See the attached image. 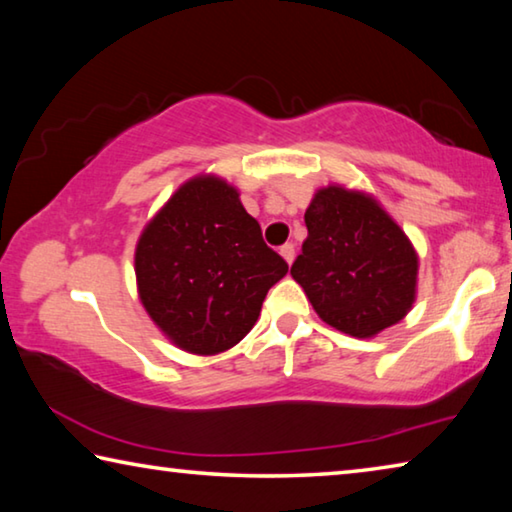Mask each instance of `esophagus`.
I'll return each mask as SVG.
<instances>
[{
    "label": "esophagus",
    "instance_id": "34e87169",
    "mask_svg": "<svg viewBox=\"0 0 512 512\" xmlns=\"http://www.w3.org/2000/svg\"><path fill=\"white\" fill-rule=\"evenodd\" d=\"M280 255L287 259V264H291L293 262V257H296V246L293 244H284L282 248H280Z\"/></svg>",
    "mask_w": 512,
    "mask_h": 512
}]
</instances>
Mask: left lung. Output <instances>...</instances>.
<instances>
[{
  "label": "left lung",
  "mask_w": 512,
  "mask_h": 512,
  "mask_svg": "<svg viewBox=\"0 0 512 512\" xmlns=\"http://www.w3.org/2000/svg\"><path fill=\"white\" fill-rule=\"evenodd\" d=\"M307 239L291 275L327 325L343 334H379L415 300L418 255L377 201L325 187L305 212Z\"/></svg>",
  "instance_id": "1"
}]
</instances>
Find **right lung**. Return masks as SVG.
Wrapping results in <instances>:
<instances>
[{
  "instance_id": "1",
  "label": "right lung",
  "mask_w": 512,
  "mask_h": 512,
  "mask_svg": "<svg viewBox=\"0 0 512 512\" xmlns=\"http://www.w3.org/2000/svg\"><path fill=\"white\" fill-rule=\"evenodd\" d=\"M289 264L268 248L235 187L214 176L178 189L135 250L144 309L187 352L216 354L253 329Z\"/></svg>"
}]
</instances>
